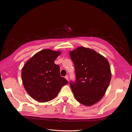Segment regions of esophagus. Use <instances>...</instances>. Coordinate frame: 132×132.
Masks as SVG:
<instances>
[{"label":"esophagus","instance_id":"esophagus-1","mask_svg":"<svg viewBox=\"0 0 132 132\" xmlns=\"http://www.w3.org/2000/svg\"><path fill=\"white\" fill-rule=\"evenodd\" d=\"M65 78L68 81V80H69V77H68V75H66L65 77Z\"/></svg>","mask_w":132,"mask_h":132}]
</instances>
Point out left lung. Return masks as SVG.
I'll list each match as a JSON object with an SVG mask.
<instances>
[{
  "label": "left lung",
  "mask_w": 132,
  "mask_h": 132,
  "mask_svg": "<svg viewBox=\"0 0 132 132\" xmlns=\"http://www.w3.org/2000/svg\"><path fill=\"white\" fill-rule=\"evenodd\" d=\"M70 56L75 68V80L70 81L75 98L82 105H93L102 98L110 84L109 63L96 52L83 47L70 52Z\"/></svg>",
  "instance_id": "8db88e82"
}]
</instances>
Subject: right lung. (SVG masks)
I'll list each match as a JSON object with an SVG mask.
<instances>
[{"label": "right lung", "instance_id": "obj_1", "mask_svg": "<svg viewBox=\"0 0 132 132\" xmlns=\"http://www.w3.org/2000/svg\"><path fill=\"white\" fill-rule=\"evenodd\" d=\"M59 51L46 49L26 62L21 71L23 86L31 97L41 102L54 99L62 87L68 82L60 74V68L54 63Z\"/></svg>", "mask_w": 132, "mask_h": 132}]
</instances>
